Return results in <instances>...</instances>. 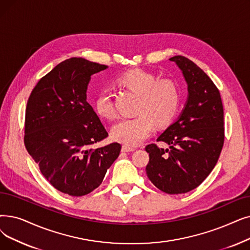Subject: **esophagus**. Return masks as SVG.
<instances>
[{"instance_id": "34e87169", "label": "esophagus", "mask_w": 250, "mask_h": 250, "mask_svg": "<svg viewBox=\"0 0 250 250\" xmlns=\"http://www.w3.org/2000/svg\"><path fill=\"white\" fill-rule=\"evenodd\" d=\"M134 150H135V148L126 146V145H124V146L122 147V151H123V152H132V151H134Z\"/></svg>"}]
</instances>
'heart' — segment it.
Listing matches in <instances>:
<instances>
[{
	"mask_svg": "<svg viewBox=\"0 0 250 250\" xmlns=\"http://www.w3.org/2000/svg\"><path fill=\"white\" fill-rule=\"evenodd\" d=\"M118 83L140 96L138 115L124 118L111 128L112 138L126 146H137L145 141L157 125H167L176 116L180 105L178 85L170 80H159L153 73L135 68L121 75ZM95 110L100 116L112 119L115 108L112 93L103 89L95 99Z\"/></svg>",
	"mask_w": 250,
	"mask_h": 250,
	"instance_id": "heart-1",
	"label": "heart"
}]
</instances>
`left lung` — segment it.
<instances>
[{
  "instance_id": "8db88e82",
  "label": "left lung",
  "mask_w": 250,
  "mask_h": 250,
  "mask_svg": "<svg viewBox=\"0 0 250 250\" xmlns=\"http://www.w3.org/2000/svg\"><path fill=\"white\" fill-rule=\"evenodd\" d=\"M181 69L188 86L187 101L177 121L158 138L169 148L146 146L149 180L167 194L187 193L208 178L224 144V109L220 92L200 67L188 58H169Z\"/></svg>"
}]
</instances>
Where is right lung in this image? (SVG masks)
<instances>
[{
    "mask_svg": "<svg viewBox=\"0 0 250 250\" xmlns=\"http://www.w3.org/2000/svg\"><path fill=\"white\" fill-rule=\"evenodd\" d=\"M108 66L83 58L59 63L32 90L25 110L24 144L51 185L70 196L98 188L122 146L93 145L108 133L86 90L93 74Z\"/></svg>",
    "mask_w": 250,
    "mask_h": 250,
    "instance_id": "obj_1",
    "label": "right lung"
}]
</instances>
